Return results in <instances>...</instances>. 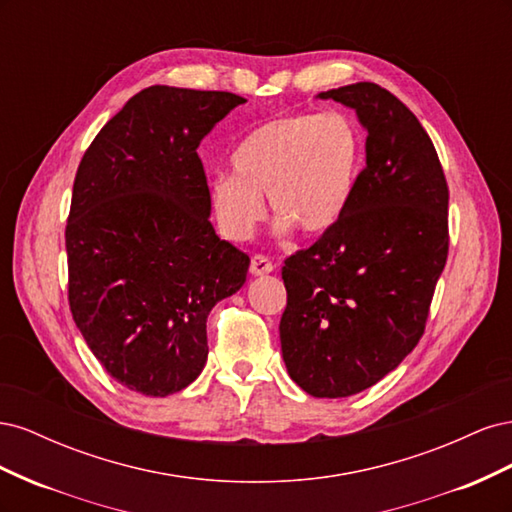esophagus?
<instances>
[{
  "instance_id": "1",
  "label": "esophagus",
  "mask_w": 512,
  "mask_h": 512,
  "mask_svg": "<svg viewBox=\"0 0 512 512\" xmlns=\"http://www.w3.org/2000/svg\"><path fill=\"white\" fill-rule=\"evenodd\" d=\"M273 262L267 258V256H252V262H250V273L252 275H269L273 271Z\"/></svg>"
}]
</instances>
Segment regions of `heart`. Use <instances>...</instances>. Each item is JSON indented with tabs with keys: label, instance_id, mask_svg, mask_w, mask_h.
Instances as JSON below:
<instances>
[{
	"label": "heart",
	"instance_id": "obj_1",
	"mask_svg": "<svg viewBox=\"0 0 512 512\" xmlns=\"http://www.w3.org/2000/svg\"><path fill=\"white\" fill-rule=\"evenodd\" d=\"M232 170L209 183L211 209L226 237H250L265 198L280 230H331L348 211L365 162V136L344 113H286L247 132L232 151Z\"/></svg>",
	"mask_w": 512,
	"mask_h": 512
}]
</instances>
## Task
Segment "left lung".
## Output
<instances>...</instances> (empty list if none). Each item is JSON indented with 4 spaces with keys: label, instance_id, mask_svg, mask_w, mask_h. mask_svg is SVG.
<instances>
[{
    "label": "left lung",
    "instance_id": "1",
    "mask_svg": "<svg viewBox=\"0 0 512 512\" xmlns=\"http://www.w3.org/2000/svg\"><path fill=\"white\" fill-rule=\"evenodd\" d=\"M367 132L344 218L286 260L280 320L288 376L312 397H350L414 350L448 254V188L410 108L376 83L322 91Z\"/></svg>",
    "mask_w": 512,
    "mask_h": 512
}]
</instances>
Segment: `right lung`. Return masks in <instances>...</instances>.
I'll list each match as a JSON object with an SVG mask.
<instances>
[{"label": "right lung", "instance_id": "obj_1", "mask_svg": "<svg viewBox=\"0 0 512 512\" xmlns=\"http://www.w3.org/2000/svg\"><path fill=\"white\" fill-rule=\"evenodd\" d=\"M228 91L153 85L98 132L66 226L72 318L119 384L173 395L207 363V316L250 256L215 235L198 145L243 104Z\"/></svg>", "mask_w": 512, "mask_h": 512}]
</instances>
